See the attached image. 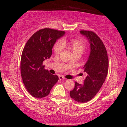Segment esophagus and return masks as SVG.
I'll return each instance as SVG.
<instances>
[{
    "instance_id": "34e87169",
    "label": "esophagus",
    "mask_w": 127,
    "mask_h": 127,
    "mask_svg": "<svg viewBox=\"0 0 127 127\" xmlns=\"http://www.w3.org/2000/svg\"><path fill=\"white\" fill-rule=\"evenodd\" d=\"M59 79H61V80H65V79H66L65 78H64V77L62 76H59Z\"/></svg>"
}]
</instances>
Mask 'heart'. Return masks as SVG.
Here are the masks:
<instances>
[{
	"mask_svg": "<svg viewBox=\"0 0 127 127\" xmlns=\"http://www.w3.org/2000/svg\"><path fill=\"white\" fill-rule=\"evenodd\" d=\"M63 47H65L69 50L72 51L73 54H81L84 51L86 44L83 40L79 39H74L67 40L63 38L55 43L53 46V50L55 54H59L61 52Z\"/></svg>",
	"mask_w": 127,
	"mask_h": 127,
	"instance_id": "b5f03b06",
	"label": "heart"
}]
</instances>
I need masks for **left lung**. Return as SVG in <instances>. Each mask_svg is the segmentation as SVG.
Listing matches in <instances>:
<instances>
[{
  "label": "left lung",
  "mask_w": 127,
  "mask_h": 127,
  "mask_svg": "<svg viewBox=\"0 0 127 127\" xmlns=\"http://www.w3.org/2000/svg\"><path fill=\"white\" fill-rule=\"evenodd\" d=\"M80 33L89 40L91 51L83 66L87 75L83 85L76 82L70 96L76 101L83 103L91 100L101 88L108 72L109 59L104 43L97 34L85 30H81Z\"/></svg>",
  "instance_id": "obj_1"
}]
</instances>
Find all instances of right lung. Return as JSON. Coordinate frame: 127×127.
I'll list each match as a JSON object with an SVG mask.
<instances>
[{
    "label": "right lung",
    "mask_w": 127,
    "mask_h": 127,
    "mask_svg": "<svg viewBox=\"0 0 127 127\" xmlns=\"http://www.w3.org/2000/svg\"><path fill=\"white\" fill-rule=\"evenodd\" d=\"M65 32L45 28L30 37L22 51L21 74L25 87L33 97L42 98L50 94L58 76L44 69L43 62L50 58L56 41Z\"/></svg>",
    "instance_id": "right-lung-1"
}]
</instances>
